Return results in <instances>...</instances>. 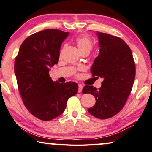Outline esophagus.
Masks as SVG:
<instances>
[{
	"label": "esophagus",
	"instance_id": "obj_1",
	"mask_svg": "<svg viewBox=\"0 0 152 152\" xmlns=\"http://www.w3.org/2000/svg\"><path fill=\"white\" fill-rule=\"evenodd\" d=\"M83 87L81 85H78V93H81L82 92Z\"/></svg>",
	"mask_w": 152,
	"mask_h": 152
}]
</instances>
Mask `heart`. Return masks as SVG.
Listing matches in <instances>:
<instances>
[{"mask_svg": "<svg viewBox=\"0 0 152 152\" xmlns=\"http://www.w3.org/2000/svg\"><path fill=\"white\" fill-rule=\"evenodd\" d=\"M76 44L80 51L84 50H91V49L92 48L93 46L91 40L89 38L86 37L78 38L76 40Z\"/></svg>", "mask_w": 152, "mask_h": 152, "instance_id": "1", "label": "heart"}]
</instances>
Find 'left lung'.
<instances>
[{
  "label": "left lung",
  "instance_id": "obj_1",
  "mask_svg": "<svg viewBox=\"0 0 152 152\" xmlns=\"http://www.w3.org/2000/svg\"><path fill=\"white\" fill-rule=\"evenodd\" d=\"M96 34L99 53L91 73L104 80L99 89L85 86L83 93L92 94L96 98V104L88 112L105 119L117 114L125 105L134 83L136 69L132 51L124 40L107 33Z\"/></svg>",
  "mask_w": 152,
  "mask_h": 152
}]
</instances>
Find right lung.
<instances>
[{"mask_svg": "<svg viewBox=\"0 0 152 152\" xmlns=\"http://www.w3.org/2000/svg\"><path fill=\"white\" fill-rule=\"evenodd\" d=\"M69 32L54 28L33 34L24 41L14 63V72L24 104L31 114L50 121L64 112L67 101L78 93V84H61L50 77L59 59L60 48Z\"/></svg>", "mask_w": 152, "mask_h": 152, "instance_id": "1", "label": "right lung"}]
</instances>
